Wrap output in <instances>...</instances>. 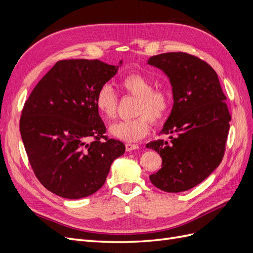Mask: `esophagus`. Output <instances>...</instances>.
I'll list each match as a JSON object with an SVG mask.
<instances>
[{
  "label": "esophagus",
  "mask_w": 253,
  "mask_h": 253,
  "mask_svg": "<svg viewBox=\"0 0 253 253\" xmlns=\"http://www.w3.org/2000/svg\"><path fill=\"white\" fill-rule=\"evenodd\" d=\"M137 149H139V145L138 144H133V143H126V150L127 152H131V151L137 150Z\"/></svg>",
  "instance_id": "1"
}]
</instances>
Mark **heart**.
<instances>
[{
  "label": "heart",
  "instance_id": "1",
  "mask_svg": "<svg viewBox=\"0 0 253 253\" xmlns=\"http://www.w3.org/2000/svg\"><path fill=\"white\" fill-rule=\"evenodd\" d=\"M119 86L127 95L138 98L135 109V115L138 117L112 125L110 133L122 141H138L149 133L151 121L158 124L165 118L171 104L170 94L165 88H153V81L140 73L125 76ZM95 104L103 119L111 121L116 118L118 98L111 86L103 85L98 89Z\"/></svg>",
  "mask_w": 253,
  "mask_h": 253
}]
</instances>
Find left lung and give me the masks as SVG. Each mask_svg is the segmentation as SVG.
Wrapping results in <instances>:
<instances>
[{"label":"left lung","mask_w":253,"mask_h":253,"mask_svg":"<svg viewBox=\"0 0 253 253\" xmlns=\"http://www.w3.org/2000/svg\"><path fill=\"white\" fill-rule=\"evenodd\" d=\"M148 64L168 76L174 100L160 132L170 140L145 145L163 159L162 169L150 180L165 192H182L205 180L224 157L231 121L226 96L215 71L187 52L160 53Z\"/></svg>","instance_id":"1"}]
</instances>
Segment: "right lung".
Here are the masks:
<instances>
[{
    "instance_id": "add662e5",
    "label": "right lung",
    "mask_w": 253,
    "mask_h": 253,
    "mask_svg": "<svg viewBox=\"0 0 253 253\" xmlns=\"http://www.w3.org/2000/svg\"><path fill=\"white\" fill-rule=\"evenodd\" d=\"M118 68L99 60L58 61L25 101L22 140L37 178L53 194L70 200L94 194L124 155V142L104 136L95 104L98 89Z\"/></svg>"
}]
</instances>
